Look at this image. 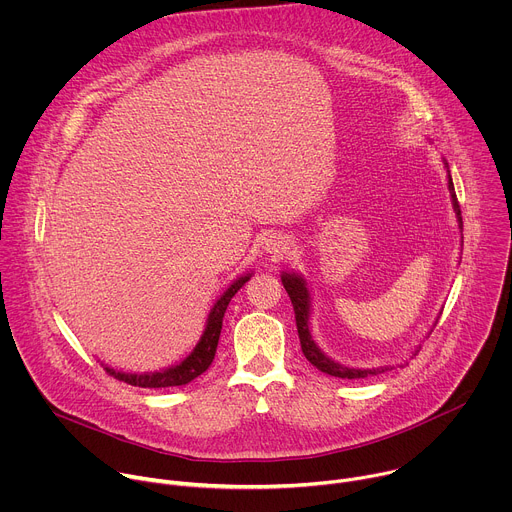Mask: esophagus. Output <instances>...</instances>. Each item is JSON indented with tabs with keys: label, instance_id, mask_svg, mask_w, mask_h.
<instances>
[{
	"label": "esophagus",
	"instance_id": "obj_1",
	"mask_svg": "<svg viewBox=\"0 0 512 512\" xmlns=\"http://www.w3.org/2000/svg\"><path fill=\"white\" fill-rule=\"evenodd\" d=\"M291 243L287 237L283 235H271L267 241H265V251L271 253L273 257H283L287 251H289Z\"/></svg>",
	"mask_w": 512,
	"mask_h": 512
}]
</instances>
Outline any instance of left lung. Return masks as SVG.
<instances>
[{"instance_id": "obj_1", "label": "left lung", "mask_w": 512, "mask_h": 512, "mask_svg": "<svg viewBox=\"0 0 512 512\" xmlns=\"http://www.w3.org/2000/svg\"><path fill=\"white\" fill-rule=\"evenodd\" d=\"M448 188L452 192V200H454V208H456V214H458V221H460V227H462V210H460V204H458V198H456V192H454V182H452V176H448ZM281 283L287 291V296L291 300V306H294V314H296V326H298V336H300V344H302V352L304 356L314 364V367L330 377H338V379H364V377H373V375H379V373H385L389 369H348V367H342V364L330 360L318 346L316 342L312 340L310 336V330H308V314H310V294H308V287H306V281L298 275H289V273H283L281 275Z\"/></svg>"}]
</instances>
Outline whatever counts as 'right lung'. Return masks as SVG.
Listing matches in <instances>:
<instances>
[{"mask_svg":"<svg viewBox=\"0 0 512 512\" xmlns=\"http://www.w3.org/2000/svg\"><path fill=\"white\" fill-rule=\"evenodd\" d=\"M249 281V275L237 279L225 294L221 296V300H218L214 304V308L210 310V316H208V324H206V330L200 338V342L196 344V348L192 350L190 356H186L180 364H176V367L168 369V371H162V373H152V375H129V373H117L109 367H105L107 375L117 379V381H123L127 385H133V387H143V389H166V387H182V385H188L190 381H194L196 377H200L208 367L210 362L214 358V352H216V346H218V336H221V328H223V318H225V312H227V306L231 302V298L237 294V291Z\"/></svg>","mask_w":512,"mask_h":512,"instance_id":"right-lung-1","label":"right lung"}]
</instances>
